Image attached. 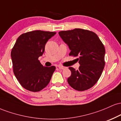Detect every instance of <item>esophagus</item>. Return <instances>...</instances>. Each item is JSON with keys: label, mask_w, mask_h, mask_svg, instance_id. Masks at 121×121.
Wrapping results in <instances>:
<instances>
[{"label": "esophagus", "mask_w": 121, "mask_h": 121, "mask_svg": "<svg viewBox=\"0 0 121 121\" xmlns=\"http://www.w3.org/2000/svg\"><path fill=\"white\" fill-rule=\"evenodd\" d=\"M58 67H59V69H65V68H66L64 67V66H60H60H58Z\"/></svg>", "instance_id": "34e87169"}]
</instances>
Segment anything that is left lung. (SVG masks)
<instances>
[{
    "label": "left lung",
    "mask_w": 121,
    "mask_h": 121,
    "mask_svg": "<svg viewBox=\"0 0 121 121\" xmlns=\"http://www.w3.org/2000/svg\"><path fill=\"white\" fill-rule=\"evenodd\" d=\"M68 45L69 56H78V70L69 67L71 75L68 82L76 91L91 88L100 78L105 66V49L98 36L91 30L76 28L59 32Z\"/></svg>",
    "instance_id": "left-lung-1"
}]
</instances>
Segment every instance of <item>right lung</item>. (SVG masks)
I'll return each mask as SVG.
<instances>
[{"label":"right lung","mask_w":121,"mask_h":121,"mask_svg":"<svg viewBox=\"0 0 121 121\" xmlns=\"http://www.w3.org/2000/svg\"><path fill=\"white\" fill-rule=\"evenodd\" d=\"M56 34L40 30L25 33L18 37L12 49L13 73L28 91H39L49 84L56 67L44 66L38 59L44 52L47 41Z\"/></svg>","instance_id":"obj_1"}]
</instances>
